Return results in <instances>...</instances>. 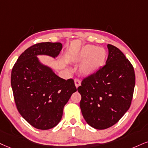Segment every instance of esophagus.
I'll list each match as a JSON object with an SVG mask.
<instances>
[{"instance_id": "1", "label": "esophagus", "mask_w": 148, "mask_h": 148, "mask_svg": "<svg viewBox=\"0 0 148 148\" xmlns=\"http://www.w3.org/2000/svg\"><path fill=\"white\" fill-rule=\"evenodd\" d=\"M74 82H75V84L76 88H77V87L79 86L80 84H81V82H80V80L78 79V78H75V79H74Z\"/></svg>"}]
</instances>
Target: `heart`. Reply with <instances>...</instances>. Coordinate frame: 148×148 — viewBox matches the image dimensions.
I'll use <instances>...</instances> for the list:
<instances>
[{
  "label": "heart",
  "instance_id": "1",
  "mask_svg": "<svg viewBox=\"0 0 148 148\" xmlns=\"http://www.w3.org/2000/svg\"><path fill=\"white\" fill-rule=\"evenodd\" d=\"M107 53L105 49L98 48L94 45L84 47L74 58L75 62H83L79 71L84 75H91L99 71L105 64Z\"/></svg>",
  "mask_w": 148,
  "mask_h": 148
}]
</instances>
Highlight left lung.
I'll list each match as a JSON object with an SVG mask.
<instances>
[{
	"label": "left lung",
	"mask_w": 148,
	"mask_h": 148,
	"mask_svg": "<svg viewBox=\"0 0 148 148\" xmlns=\"http://www.w3.org/2000/svg\"><path fill=\"white\" fill-rule=\"evenodd\" d=\"M106 64L84 77L77 88L79 106L88 125L98 130L108 128L119 121L131 105L135 74L133 66L117 47L108 45Z\"/></svg>",
	"instance_id": "left-lung-1"
}]
</instances>
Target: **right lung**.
Instances as JSON below:
<instances>
[{
  "label": "right lung",
  "instance_id": "add662e5",
  "mask_svg": "<svg viewBox=\"0 0 148 148\" xmlns=\"http://www.w3.org/2000/svg\"><path fill=\"white\" fill-rule=\"evenodd\" d=\"M62 48L60 42H40L24 51L13 66L11 84L16 108L32 126L48 130L58 125L64 106L77 91L74 80L58 77L41 64L36 56L56 57Z\"/></svg>",
  "mask_w": 148,
  "mask_h": 148
}]
</instances>
